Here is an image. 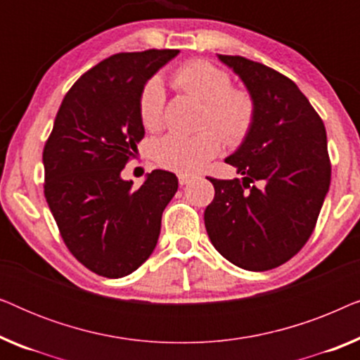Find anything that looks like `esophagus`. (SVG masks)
<instances>
[{
    "mask_svg": "<svg viewBox=\"0 0 360 360\" xmlns=\"http://www.w3.org/2000/svg\"><path fill=\"white\" fill-rule=\"evenodd\" d=\"M191 179H193V175L180 174V175H179V184H180V185H186V184H190Z\"/></svg>",
    "mask_w": 360,
    "mask_h": 360,
    "instance_id": "obj_1",
    "label": "esophagus"
}]
</instances>
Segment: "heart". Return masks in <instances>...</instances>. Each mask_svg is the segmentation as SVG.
Masks as SVG:
<instances>
[{"label": "heart", "mask_w": 360, "mask_h": 360, "mask_svg": "<svg viewBox=\"0 0 360 360\" xmlns=\"http://www.w3.org/2000/svg\"><path fill=\"white\" fill-rule=\"evenodd\" d=\"M172 85L205 103L193 136L169 134L152 144L157 164L180 174H195L219 154L223 141L236 147L248 139L257 117V101L248 88L233 86L231 75L206 60H190L172 73ZM165 93L159 78H150L139 96V117L147 131L164 124Z\"/></svg>", "instance_id": "1"}]
</instances>
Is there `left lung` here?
I'll return each mask as SVG.
<instances>
[{
  "instance_id": "1",
  "label": "left lung",
  "mask_w": 360,
  "mask_h": 360,
  "mask_svg": "<svg viewBox=\"0 0 360 360\" xmlns=\"http://www.w3.org/2000/svg\"><path fill=\"white\" fill-rule=\"evenodd\" d=\"M257 101L255 124L226 159L243 179L208 180L214 198L205 226L216 250L240 269L264 272L300 252L331 184L326 129L288 77L240 56H218Z\"/></svg>"
}]
</instances>
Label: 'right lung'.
Listing matches in <instances>:
<instances>
[{
	"instance_id": "add662e5",
	"label": "right lung",
	"mask_w": 360,
	"mask_h": 360,
	"mask_svg": "<svg viewBox=\"0 0 360 360\" xmlns=\"http://www.w3.org/2000/svg\"><path fill=\"white\" fill-rule=\"evenodd\" d=\"M179 52H121L90 68L67 91L44 146V195L63 243L101 277H124L149 259L179 188L165 170L136 190L121 179L144 137L142 88Z\"/></svg>"
}]
</instances>
